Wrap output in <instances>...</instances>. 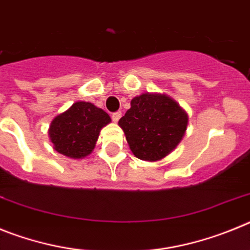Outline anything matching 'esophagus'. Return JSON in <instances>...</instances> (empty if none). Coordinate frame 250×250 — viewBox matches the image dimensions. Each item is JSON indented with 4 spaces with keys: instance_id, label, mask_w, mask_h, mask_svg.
Returning <instances> with one entry per match:
<instances>
[{
    "instance_id": "34e87169",
    "label": "esophagus",
    "mask_w": 250,
    "mask_h": 250,
    "mask_svg": "<svg viewBox=\"0 0 250 250\" xmlns=\"http://www.w3.org/2000/svg\"><path fill=\"white\" fill-rule=\"evenodd\" d=\"M112 120L115 121V123H118L119 120H120V118H121V111H116V112H114V114H112Z\"/></svg>"
}]
</instances>
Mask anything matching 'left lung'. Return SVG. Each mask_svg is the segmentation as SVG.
<instances>
[{
	"mask_svg": "<svg viewBox=\"0 0 250 250\" xmlns=\"http://www.w3.org/2000/svg\"><path fill=\"white\" fill-rule=\"evenodd\" d=\"M130 105L119 125L134 155L156 161L173 151L187 130V112L167 95L143 94Z\"/></svg>",
	"mask_w": 250,
	"mask_h": 250,
	"instance_id": "1",
	"label": "left lung"
}]
</instances>
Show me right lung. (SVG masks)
<instances>
[{
    "label": "right lung",
    "mask_w": 250,
    "mask_h": 250,
    "mask_svg": "<svg viewBox=\"0 0 250 250\" xmlns=\"http://www.w3.org/2000/svg\"><path fill=\"white\" fill-rule=\"evenodd\" d=\"M110 121L104 110L79 101L52 120L48 135L57 152L72 159L85 158L94 150L100 130Z\"/></svg>",
    "instance_id": "1"
}]
</instances>
